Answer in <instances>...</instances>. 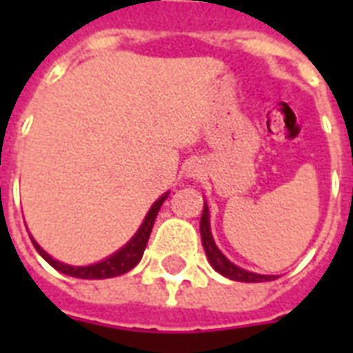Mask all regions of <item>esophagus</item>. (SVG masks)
I'll return each instance as SVG.
<instances>
[{
    "label": "esophagus",
    "mask_w": 353,
    "mask_h": 353,
    "mask_svg": "<svg viewBox=\"0 0 353 353\" xmlns=\"http://www.w3.org/2000/svg\"><path fill=\"white\" fill-rule=\"evenodd\" d=\"M188 177H198L199 176V166L198 165H190L187 170Z\"/></svg>",
    "instance_id": "1"
}]
</instances>
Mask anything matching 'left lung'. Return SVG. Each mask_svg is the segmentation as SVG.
I'll list each match as a JSON object with an SVG mask.
<instances>
[{"label": "left lung", "instance_id": "obj_1", "mask_svg": "<svg viewBox=\"0 0 353 353\" xmlns=\"http://www.w3.org/2000/svg\"><path fill=\"white\" fill-rule=\"evenodd\" d=\"M210 212L207 207V201L203 205V214H201V221H199V232H201V241H203L205 254L209 258L210 265L214 268L220 274L227 276V279L236 280V282H269V280L279 279L276 274H258L247 269L238 268L236 263H232L223 252L218 249L212 232H210Z\"/></svg>", "mask_w": 353, "mask_h": 353}]
</instances>
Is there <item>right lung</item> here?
Masks as SVG:
<instances>
[{"label":"right lung","mask_w":353,"mask_h":353,"mask_svg":"<svg viewBox=\"0 0 353 353\" xmlns=\"http://www.w3.org/2000/svg\"><path fill=\"white\" fill-rule=\"evenodd\" d=\"M168 194L165 192L157 201H155L152 207H150L148 214L144 216L143 223L139 227V231L132 236V240L128 241L126 245L121 247L117 252H113L108 258L101 260V262L91 263V265H69V263L58 262L54 258L46 252L38 245V241L30 236L32 240V245L36 247V251L40 252V256L46 260L49 265L60 271L63 274H69V276H74V279H85V280H101V279H113V276H119V274L128 273L130 269H133L141 262L143 258V252L146 249V243H148L150 232H152V227H154V221L157 218V212H159L161 205L168 198Z\"/></svg>","instance_id":"add662e5"}]
</instances>
